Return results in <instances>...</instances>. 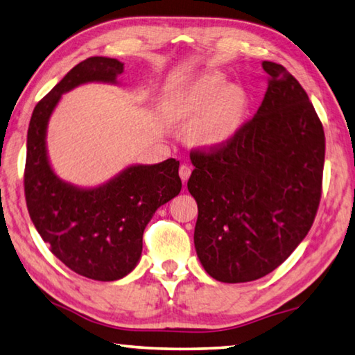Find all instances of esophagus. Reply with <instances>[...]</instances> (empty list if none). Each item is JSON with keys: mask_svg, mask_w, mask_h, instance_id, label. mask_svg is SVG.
<instances>
[{"mask_svg": "<svg viewBox=\"0 0 355 355\" xmlns=\"http://www.w3.org/2000/svg\"><path fill=\"white\" fill-rule=\"evenodd\" d=\"M191 171H193V166H191L190 164H182L181 166H179V176H181L184 184L189 181Z\"/></svg>", "mask_w": 355, "mask_h": 355, "instance_id": "1", "label": "esophagus"}]
</instances>
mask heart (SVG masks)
<instances>
[{"instance_id": "heart-1", "label": "heart", "mask_w": 355, "mask_h": 355, "mask_svg": "<svg viewBox=\"0 0 355 355\" xmlns=\"http://www.w3.org/2000/svg\"><path fill=\"white\" fill-rule=\"evenodd\" d=\"M173 120L195 121L193 134L204 145H223L232 139L243 123L245 92L227 85L221 73L201 74L166 99Z\"/></svg>"}]
</instances>
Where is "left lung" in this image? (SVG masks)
Here are the masks:
<instances>
[{
	"mask_svg": "<svg viewBox=\"0 0 355 355\" xmlns=\"http://www.w3.org/2000/svg\"><path fill=\"white\" fill-rule=\"evenodd\" d=\"M270 83L257 114L223 145L190 151L198 202L195 248L220 282H251L288 259L318 212L324 129L301 84L265 60Z\"/></svg>",
	"mask_w": 355,
	"mask_h": 355,
	"instance_id": "left-lung-1",
	"label": "left lung"
}]
</instances>
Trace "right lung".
Segmentation results:
<instances>
[{
	"label": "right lung",
	"instance_id": "1",
	"mask_svg": "<svg viewBox=\"0 0 355 355\" xmlns=\"http://www.w3.org/2000/svg\"><path fill=\"white\" fill-rule=\"evenodd\" d=\"M123 70L120 60L99 55L71 68L34 107L24 165L28 212L43 241L68 268L103 282L116 281L135 268L149 220L181 191L179 160L129 166L105 185L83 190L53 173L45 137L62 93L92 80L115 83Z\"/></svg>",
	"mask_w": 355,
	"mask_h": 355
}]
</instances>
